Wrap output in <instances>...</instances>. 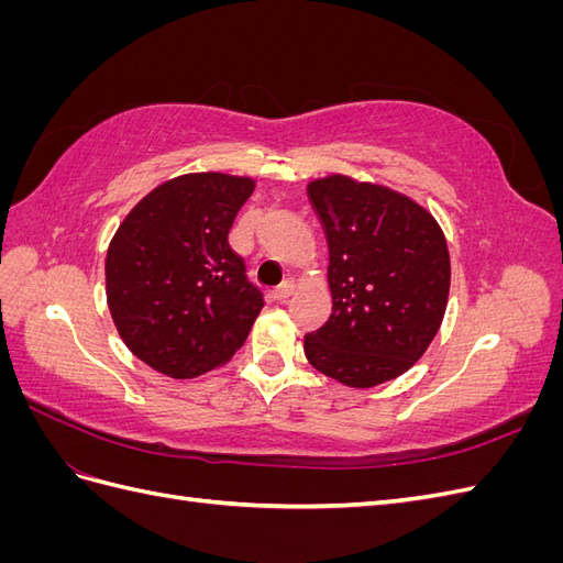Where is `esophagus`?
<instances>
[{"instance_id":"1","label":"esophagus","mask_w":563,"mask_h":563,"mask_svg":"<svg viewBox=\"0 0 563 563\" xmlns=\"http://www.w3.org/2000/svg\"><path fill=\"white\" fill-rule=\"evenodd\" d=\"M296 286H298V282L296 279H286L284 284H279L275 291H272V298L275 300H286V298H291L294 296V291H296Z\"/></svg>"}]
</instances>
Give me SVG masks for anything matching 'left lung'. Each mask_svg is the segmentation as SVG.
Wrapping results in <instances>:
<instances>
[{
	"label": "left lung",
	"instance_id": "8db88e82",
	"mask_svg": "<svg viewBox=\"0 0 563 563\" xmlns=\"http://www.w3.org/2000/svg\"><path fill=\"white\" fill-rule=\"evenodd\" d=\"M308 192L329 242L333 312L305 335V356L347 387L395 380L428 352L446 314L444 230L416 199L380 183L331 174Z\"/></svg>",
	"mask_w": 563,
	"mask_h": 563
}]
</instances>
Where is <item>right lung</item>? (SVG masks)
I'll use <instances>...</instances> for the list:
<instances>
[{"label":"right lung","mask_w":563,"mask_h":563,"mask_svg":"<svg viewBox=\"0 0 563 563\" xmlns=\"http://www.w3.org/2000/svg\"><path fill=\"white\" fill-rule=\"evenodd\" d=\"M255 180L185 174L145 195L117 228L106 296L124 345L166 378L187 380L232 360L263 294L228 242Z\"/></svg>","instance_id":"right-lung-1"}]
</instances>
